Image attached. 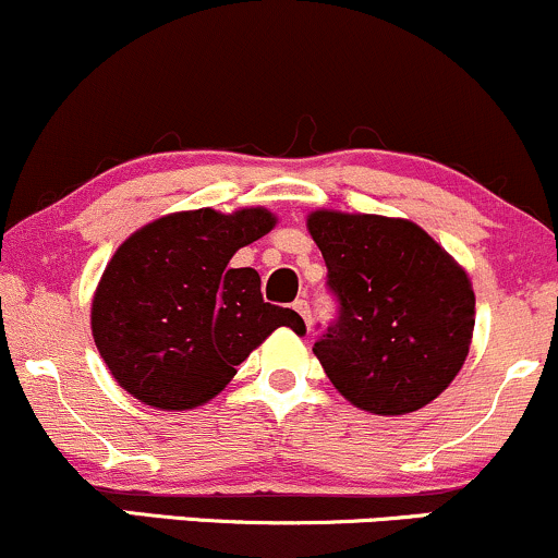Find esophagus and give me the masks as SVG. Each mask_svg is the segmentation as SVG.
Segmentation results:
<instances>
[{"label": "esophagus", "mask_w": 558, "mask_h": 558, "mask_svg": "<svg viewBox=\"0 0 558 558\" xmlns=\"http://www.w3.org/2000/svg\"><path fill=\"white\" fill-rule=\"evenodd\" d=\"M292 308H295L300 316H303V322H305V327H311V308H308V300H295V303H292Z\"/></svg>", "instance_id": "34e87169"}]
</instances>
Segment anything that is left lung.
<instances>
[{"instance_id": "8db88e82", "label": "left lung", "mask_w": 558, "mask_h": 558, "mask_svg": "<svg viewBox=\"0 0 558 558\" xmlns=\"http://www.w3.org/2000/svg\"><path fill=\"white\" fill-rule=\"evenodd\" d=\"M308 231L340 308L313 353L355 409L418 411L453 381L474 331L466 271L405 218L313 210Z\"/></svg>"}]
</instances>
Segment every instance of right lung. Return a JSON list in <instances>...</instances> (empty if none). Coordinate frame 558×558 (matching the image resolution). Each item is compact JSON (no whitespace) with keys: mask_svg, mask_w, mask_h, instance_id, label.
<instances>
[{"mask_svg":"<svg viewBox=\"0 0 558 558\" xmlns=\"http://www.w3.org/2000/svg\"><path fill=\"white\" fill-rule=\"evenodd\" d=\"M266 208L162 216L116 250L92 300V335L123 390L162 411L208 403L271 335L305 324L263 303L255 268H229L274 229Z\"/></svg>","mask_w":558,"mask_h":558,"instance_id":"obj_1","label":"right lung"}]
</instances>
